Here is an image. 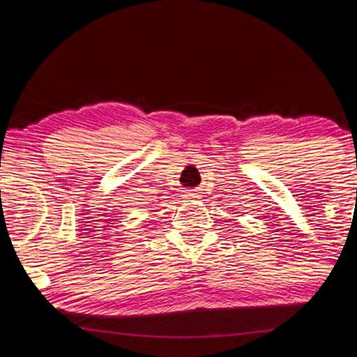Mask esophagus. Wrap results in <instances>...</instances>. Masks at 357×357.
Segmentation results:
<instances>
[{"instance_id":"34e87169","label":"esophagus","mask_w":357,"mask_h":357,"mask_svg":"<svg viewBox=\"0 0 357 357\" xmlns=\"http://www.w3.org/2000/svg\"><path fill=\"white\" fill-rule=\"evenodd\" d=\"M201 197V192L199 190H188L185 192V199H188V201H195V199Z\"/></svg>"}]
</instances>
